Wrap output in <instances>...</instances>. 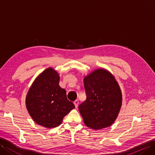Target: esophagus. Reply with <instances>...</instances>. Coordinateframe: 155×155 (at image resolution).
I'll use <instances>...</instances> for the list:
<instances>
[{"label":"esophagus","instance_id":"esophagus-1","mask_svg":"<svg viewBox=\"0 0 155 155\" xmlns=\"http://www.w3.org/2000/svg\"><path fill=\"white\" fill-rule=\"evenodd\" d=\"M78 103H79V102H78V100H75V101H74V105H75V107H76V108L78 107Z\"/></svg>","mask_w":155,"mask_h":155}]
</instances>
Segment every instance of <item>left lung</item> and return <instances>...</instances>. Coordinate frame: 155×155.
I'll return each instance as SVG.
<instances>
[{"instance_id": "left-lung-1", "label": "left lung", "mask_w": 155, "mask_h": 155, "mask_svg": "<svg viewBox=\"0 0 155 155\" xmlns=\"http://www.w3.org/2000/svg\"><path fill=\"white\" fill-rule=\"evenodd\" d=\"M87 99L78 106L84 123L94 130L110 126L122 104L119 86L109 72L98 69L84 78Z\"/></svg>"}]
</instances>
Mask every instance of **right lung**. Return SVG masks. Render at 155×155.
Wrapping results in <instances>:
<instances>
[{
  "instance_id": "add662e5",
  "label": "right lung",
  "mask_w": 155,
  "mask_h": 155,
  "mask_svg": "<svg viewBox=\"0 0 155 155\" xmlns=\"http://www.w3.org/2000/svg\"><path fill=\"white\" fill-rule=\"evenodd\" d=\"M59 75L48 68L37 78L29 89L26 104L36 123L51 128L60 125L74 104L67 97V92L59 86Z\"/></svg>"
}]
</instances>
